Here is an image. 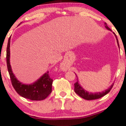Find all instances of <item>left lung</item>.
I'll return each instance as SVG.
<instances>
[{
    "label": "left lung",
    "mask_w": 126,
    "mask_h": 126,
    "mask_svg": "<svg viewBox=\"0 0 126 126\" xmlns=\"http://www.w3.org/2000/svg\"><path fill=\"white\" fill-rule=\"evenodd\" d=\"M104 25H105V27L108 30L112 31L111 30V29L108 27L107 25V24L105 22L104 23ZM113 33H114V35H115V38H116L117 43L118 46V47H119V48H120L119 44H118V41L117 37V35H115V33H114V32H113ZM75 75H76V74H75ZM76 77H77L78 79H77V82H76V83H75L74 84L75 85V88H74L75 92H76V93L78 95H79V96H80V97H82V98H83V99H86V100H93V99H99V98L102 97V96H104V95L107 94L108 92H109L110 91H111V88H112V86H113V85H114V83H112V84L111 85V86H110V87L108 88L107 89H106V90H105L104 91H102L101 92H95V93H92V92H89L88 91L85 90V89L82 87L81 85L79 84L77 75H76Z\"/></svg>",
    "instance_id": "left-lung-1"
}]
</instances>
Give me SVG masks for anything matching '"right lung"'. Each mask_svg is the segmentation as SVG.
I'll list each match as a JSON object with an SVG mask.
<instances>
[{
    "label": "right lung",
    "mask_w": 126,
    "mask_h": 126,
    "mask_svg": "<svg viewBox=\"0 0 126 126\" xmlns=\"http://www.w3.org/2000/svg\"><path fill=\"white\" fill-rule=\"evenodd\" d=\"M10 43L11 37L9 38L7 46L6 63L13 87L19 95L32 101H41L46 99L52 91L53 79L50 78L48 71L31 84H25L19 81L13 73L10 64Z\"/></svg>",
    "instance_id": "right-lung-1"
}]
</instances>
